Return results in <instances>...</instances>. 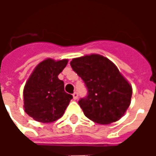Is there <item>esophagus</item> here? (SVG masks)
Masks as SVG:
<instances>
[{"label": "esophagus", "mask_w": 156, "mask_h": 156, "mask_svg": "<svg viewBox=\"0 0 156 156\" xmlns=\"http://www.w3.org/2000/svg\"><path fill=\"white\" fill-rule=\"evenodd\" d=\"M73 99H74V100L78 99V93H77V92H74V93L73 94Z\"/></svg>", "instance_id": "34e87169"}]
</instances>
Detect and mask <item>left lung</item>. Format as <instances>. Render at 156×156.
I'll list each match as a JSON object with an SVG mask.
<instances>
[{
	"label": "left lung",
	"instance_id": "8db88e82",
	"mask_svg": "<svg viewBox=\"0 0 156 156\" xmlns=\"http://www.w3.org/2000/svg\"><path fill=\"white\" fill-rule=\"evenodd\" d=\"M70 65L88 89L78 101L85 116L101 124L119 120L130 105L132 87L117 67L98 54L73 58Z\"/></svg>",
	"mask_w": 156,
	"mask_h": 156
}]
</instances>
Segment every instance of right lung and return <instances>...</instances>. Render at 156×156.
<instances>
[{
    "mask_svg": "<svg viewBox=\"0 0 156 156\" xmlns=\"http://www.w3.org/2000/svg\"><path fill=\"white\" fill-rule=\"evenodd\" d=\"M68 59L48 58L33 70L23 90L25 112L33 119L51 123L63 115L73 98L64 91V83L58 75L68 64Z\"/></svg>",
    "mask_w": 156,
    "mask_h": 156,
    "instance_id": "right-lung-1",
    "label": "right lung"
}]
</instances>
